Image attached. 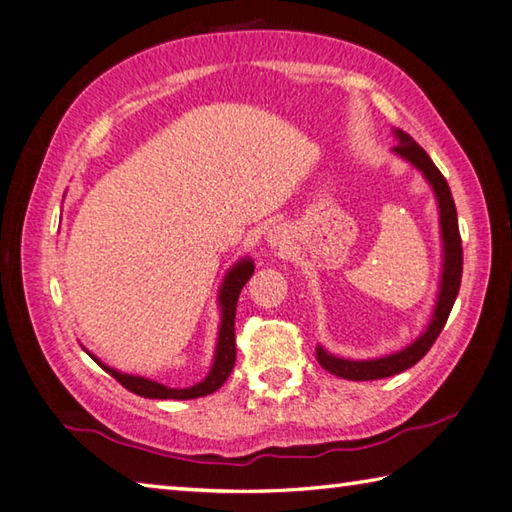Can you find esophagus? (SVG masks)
<instances>
[{
    "instance_id": "obj_1",
    "label": "esophagus",
    "mask_w": 512,
    "mask_h": 512,
    "mask_svg": "<svg viewBox=\"0 0 512 512\" xmlns=\"http://www.w3.org/2000/svg\"><path fill=\"white\" fill-rule=\"evenodd\" d=\"M271 244H273V246H277V235H275V237H271Z\"/></svg>"
}]
</instances>
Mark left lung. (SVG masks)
Segmentation results:
<instances>
[{"mask_svg":"<svg viewBox=\"0 0 512 512\" xmlns=\"http://www.w3.org/2000/svg\"><path fill=\"white\" fill-rule=\"evenodd\" d=\"M394 136L398 145L394 147V154L401 156L407 163H412L418 172H423L427 183L432 185L436 203H439V224H441V239H443V271L439 282V295H436L432 320L427 324V329L418 336L412 345L405 349L392 353V356L374 358V360H347L338 358L322 349L320 345L315 347V358L320 365L333 376L347 378V380H378L387 378L401 371L414 367L421 360L434 340L439 338L443 331L448 315L454 306V300L459 295L461 286V273H463V248H461V235H459V221H457V208H454V199L450 192V185L445 181V176L439 172V167L432 163L430 156L418 145L410 134H405L403 129H394Z\"/></svg>","mask_w":512,"mask_h":512,"instance_id":"obj_1","label":"left lung"}]
</instances>
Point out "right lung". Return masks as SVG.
<instances>
[{
  "label": "right lung",
  "instance_id": "obj_1",
  "mask_svg": "<svg viewBox=\"0 0 512 512\" xmlns=\"http://www.w3.org/2000/svg\"><path fill=\"white\" fill-rule=\"evenodd\" d=\"M255 273V264L250 257H244L241 262L230 268L224 277V284L219 288V309H221V324H219V338H217V351H215V360H212L210 374L201 380V383L185 387V389H174V387H165L156 380L143 378V376H129V374H120V371L111 369L107 365L89 353L98 365L107 371L109 376H114L120 385L129 392H134L143 398H161V401H167V398H174V401H190V398H199V396H208L212 392L226 383L232 367H235V358H237V345H235V313H237V300L241 288L246 286L250 280V275Z\"/></svg>",
  "mask_w": 512,
  "mask_h": 512
}]
</instances>
